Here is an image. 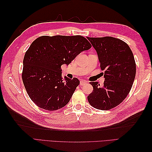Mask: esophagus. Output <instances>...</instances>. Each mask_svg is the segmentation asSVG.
I'll return each instance as SVG.
<instances>
[{
	"instance_id": "esophagus-1",
	"label": "esophagus",
	"mask_w": 152,
	"mask_h": 152,
	"mask_svg": "<svg viewBox=\"0 0 152 152\" xmlns=\"http://www.w3.org/2000/svg\"><path fill=\"white\" fill-rule=\"evenodd\" d=\"M86 83L87 81H86V80H81V81H80V86H83Z\"/></svg>"
}]
</instances>
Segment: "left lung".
Segmentation results:
<instances>
[{
	"label": "left lung",
	"instance_id": "obj_1",
	"mask_svg": "<svg viewBox=\"0 0 152 152\" xmlns=\"http://www.w3.org/2000/svg\"><path fill=\"white\" fill-rule=\"evenodd\" d=\"M87 38L97 53L101 69L104 70V85L90 82L93 90L88 100L93 108L108 110L124 101L136 75L133 52L125 42L111 37Z\"/></svg>",
	"mask_w": 152,
	"mask_h": 152
}]
</instances>
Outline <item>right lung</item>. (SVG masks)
<instances>
[{
	"instance_id": "obj_1",
	"label": "right lung",
	"mask_w": 152,
	"mask_h": 152,
	"mask_svg": "<svg viewBox=\"0 0 152 152\" xmlns=\"http://www.w3.org/2000/svg\"><path fill=\"white\" fill-rule=\"evenodd\" d=\"M91 48L81 35L42 36L33 42L24 56L22 80L35 104L49 111L67 104L80 81L76 78H63L61 65L70 64Z\"/></svg>"
}]
</instances>
